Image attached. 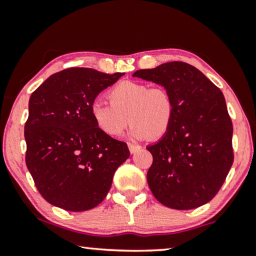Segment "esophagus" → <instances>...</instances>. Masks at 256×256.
I'll return each instance as SVG.
<instances>
[{"label":"esophagus","mask_w":256,"mask_h":256,"mask_svg":"<svg viewBox=\"0 0 256 256\" xmlns=\"http://www.w3.org/2000/svg\"><path fill=\"white\" fill-rule=\"evenodd\" d=\"M128 148H129V152L132 154H135L136 152H138V150L141 149V146L134 144V143H128Z\"/></svg>","instance_id":"1"}]
</instances>
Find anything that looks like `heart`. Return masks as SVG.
Returning a JSON list of instances; mask_svg holds the SVG:
<instances>
[{
  "instance_id": "obj_1",
  "label": "heart",
  "mask_w": 256,
  "mask_h": 256,
  "mask_svg": "<svg viewBox=\"0 0 256 256\" xmlns=\"http://www.w3.org/2000/svg\"><path fill=\"white\" fill-rule=\"evenodd\" d=\"M110 104L94 101L90 114L94 124L110 138L120 136L129 121L135 138H160L169 132L174 118V101L166 87H149L126 80L108 90Z\"/></svg>"
}]
</instances>
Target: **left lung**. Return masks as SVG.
Returning <instances> with one entry per match:
<instances>
[{"mask_svg":"<svg viewBox=\"0 0 256 256\" xmlns=\"http://www.w3.org/2000/svg\"><path fill=\"white\" fill-rule=\"evenodd\" d=\"M132 76L162 85L174 101L169 132L146 146V180L154 197L174 210L206 204L218 194L234 160L230 120L222 90L194 66L166 62Z\"/></svg>","mask_w":256,"mask_h":256,"instance_id":"1","label":"left lung"}]
</instances>
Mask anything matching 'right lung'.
<instances>
[{"label":"right lung","instance_id":"add662e5","mask_svg":"<svg viewBox=\"0 0 256 256\" xmlns=\"http://www.w3.org/2000/svg\"><path fill=\"white\" fill-rule=\"evenodd\" d=\"M124 73L70 68L48 76L29 100L26 163L45 200L71 212L104 200L115 171L130 156L127 143L104 134L90 106Z\"/></svg>","mask_w":256,"mask_h":256}]
</instances>
